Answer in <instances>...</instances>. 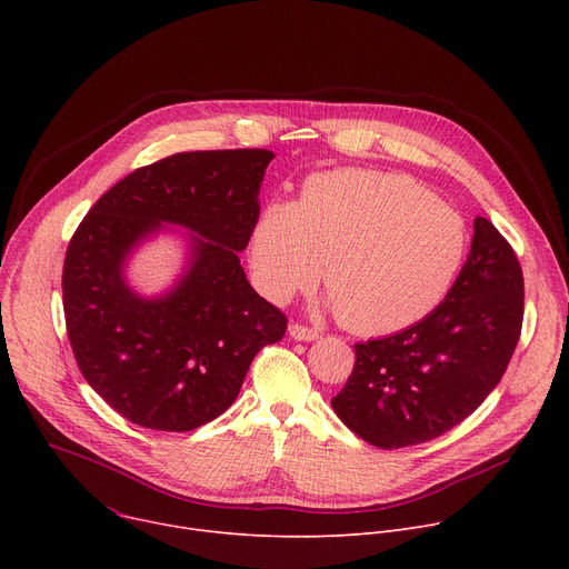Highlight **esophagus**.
I'll use <instances>...</instances> for the list:
<instances>
[{
	"instance_id": "esophagus-1",
	"label": "esophagus",
	"mask_w": 569,
	"mask_h": 569,
	"mask_svg": "<svg viewBox=\"0 0 569 569\" xmlns=\"http://www.w3.org/2000/svg\"><path fill=\"white\" fill-rule=\"evenodd\" d=\"M288 333H290V338L297 340V342H312V340L319 338V331H315V329H310V327H303V323H290Z\"/></svg>"
}]
</instances>
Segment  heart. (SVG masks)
Here are the masks:
<instances>
[{
    "label": "heart",
    "mask_w": 569,
    "mask_h": 569,
    "mask_svg": "<svg viewBox=\"0 0 569 569\" xmlns=\"http://www.w3.org/2000/svg\"><path fill=\"white\" fill-rule=\"evenodd\" d=\"M468 252L457 209L410 178L333 171L303 182L295 202H268L250 238L261 292L288 301L320 272L327 306L347 329L393 333L428 317Z\"/></svg>",
    "instance_id": "heart-1"
}]
</instances>
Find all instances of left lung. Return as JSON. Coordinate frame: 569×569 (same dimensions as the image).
Returning <instances> with one entry per match:
<instances>
[{"label": "left lung", "instance_id": "left-lung-1", "mask_svg": "<svg viewBox=\"0 0 569 569\" xmlns=\"http://www.w3.org/2000/svg\"><path fill=\"white\" fill-rule=\"evenodd\" d=\"M468 259L446 299L400 333L356 345V365L331 400L340 421L391 450L432 441L470 417L516 351L525 281L491 220L475 218Z\"/></svg>", "mask_w": 569, "mask_h": 569}]
</instances>
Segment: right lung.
Here are the masks:
<instances>
[{
	"label": "right lung",
	"mask_w": 569,
	"mask_h": 569,
	"mask_svg": "<svg viewBox=\"0 0 569 569\" xmlns=\"http://www.w3.org/2000/svg\"><path fill=\"white\" fill-rule=\"evenodd\" d=\"M274 152L196 150L137 169L78 224L62 268L67 336L80 373L130 423L189 432L220 417L286 315L242 272ZM188 233V263L161 296L124 277L129 257L159 230Z\"/></svg>",
	"instance_id": "obj_1"
}]
</instances>
